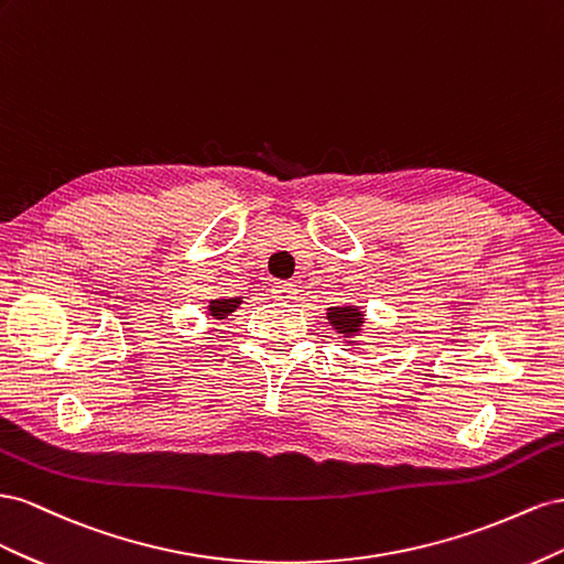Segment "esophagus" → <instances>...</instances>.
<instances>
[{"label": "esophagus", "mask_w": 564, "mask_h": 564, "mask_svg": "<svg viewBox=\"0 0 564 564\" xmlns=\"http://www.w3.org/2000/svg\"><path fill=\"white\" fill-rule=\"evenodd\" d=\"M271 295H273V300H279V302H291V300L297 297V288L293 283H288V281H276L271 285Z\"/></svg>", "instance_id": "34e87169"}]
</instances>
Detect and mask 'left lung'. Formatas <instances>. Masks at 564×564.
<instances>
[{"label": "left lung", "instance_id": "8db88e82", "mask_svg": "<svg viewBox=\"0 0 564 564\" xmlns=\"http://www.w3.org/2000/svg\"><path fill=\"white\" fill-rule=\"evenodd\" d=\"M326 318H328V324L333 326V330L340 337H345V343L351 349H359L357 337L364 333V324H366V312L361 307H357V304H345V307H328Z\"/></svg>", "mask_w": 564, "mask_h": 564}]
</instances>
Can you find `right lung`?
<instances>
[{
  "instance_id": "right-lung-1",
  "label": "right lung",
  "mask_w": 564,
  "mask_h": 564,
  "mask_svg": "<svg viewBox=\"0 0 564 564\" xmlns=\"http://www.w3.org/2000/svg\"><path fill=\"white\" fill-rule=\"evenodd\" d=\"M240 302H243V297H219V300H210V302H207V312H210L213 318L221 321V318L231 316V314L240 307Z\"/></svg>"
}]
</instances>
